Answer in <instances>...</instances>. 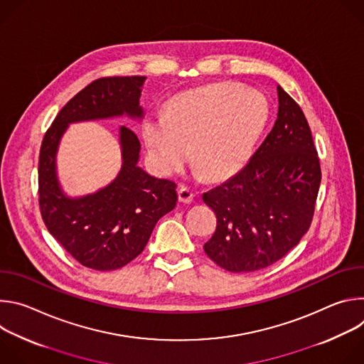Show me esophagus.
I'll use <instances>...</instances> for the list:
<instances>
[{"mask_svg": "<svg viewBox=\"0 0 364 364\" xmlns=\"http://www.w3.org/2000/svg\"><path fill=\"white\" fill-rule=\"evenodd\" d=\"M193 198H194V193H193L188 187L180 186V188H178V200H180L181 203L188 204V203L193 201Z\"/></svg>", "mask_w": 364, "mask_h": 364, "instance_id": "obj_1", "label": "esophagus"}]
</instances>
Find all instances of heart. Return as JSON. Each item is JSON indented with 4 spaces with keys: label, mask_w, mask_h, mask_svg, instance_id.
I'll use <instances>...</instances> for the list:
<instances>
[{
    "label": "heart",
    "mask_w": 364,
    "mask_h": 364,
    "mask_svg": "<svg viewBox=\"0 0 364 364\" xmlns=\"http://www.w3.org/2000/svg\"><path fill=\"white\" fill-rule=\"evenodd\" d=\"M269 121V103L257 90L212 83L173 99L166 112L146 115L142 138L152 166L177 173L193 155L207 177L223 180L245 167Z\"/></svg>",
    "instance_id": "heart-1"
}]
</instances>
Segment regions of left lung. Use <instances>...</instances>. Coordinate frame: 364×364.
I'll return each instance as SVG.
<instances>
[{
	"instance_id": "1",
	"label": "left lung",
	"mask_w": 364,
	"mask_h": 364,
	"mask_svg": "<svg viewBox=\"0 0 364 364\" xmlns=\"http://www.w3.org/2000/svg\"><path fill=\"white\" fill-rule=\"evenodd\" d=\"M278 118L236 176L203 194L218 218L204 252L220 268L264 269L309 229L321 183L311 129L298 103L278 85Z\"/></svg>"
}]
</instances>
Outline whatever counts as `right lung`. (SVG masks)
<instances>
[{
  "label": "right lung",
  "instance_id": "1",
  "mask_svg": "<svg viewBox=\"0 0 364 364\" xmlns=\"http://www.w3.org/2000/svg\"><path fill=\"white\" fill-rule=\"evenodd\" d=\"M145 76L103 77L73 96L44 135L38 159L41 218L53 236L83 267L114 271L145 247L157 222L178 200L177 184L149 176L138 166L141 142L119 127L122 166L118 176L95 193L70 197L58 177L56 157L70 124L128 117L144 118L139 97Z\"/></svg>",
  "mask_w": 364,
  "mask_h": 364
}]
</instances>
